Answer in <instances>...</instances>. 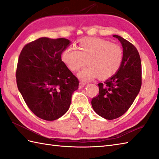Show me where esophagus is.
<instances>
[{
    "label": "esophagus",
    "instance_id": "34e87169",
    "mask_svg": "<svg viewBox=\"0 0 159 159\" xmlns=\"http://www.w3.org/2000/svg\"><path fill=\"white\" fill-rule=\"evenodd\" d=\"M85 84H86L85 82H80V85H79V88H80V89H82V88L84 87V86H85Z\"/></svg>",
    "mask_w": 159,
    "mask_h": 159
}]
</instances>
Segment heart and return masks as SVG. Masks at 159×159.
I'll return each mask as SVG.
<instances>
[{"label":"heart","instance_id":"obj_1","mask_svg":"<svg viewBox=\"0 0 159 159\" xmlns=\"http://www.w3.org/2000/svg\"><path fill=\"white\" fill-rule=\"evenodd\" d=\"M77 48L69 47L62 54V60L73 72L78 71L87 61L88 67L80 72L83 81H91L99 76L107 79L114 75L123 61L122 48L100 38L82 39Z\"/></svg>","mask_w":159,"mask_h":159}]
</instances>
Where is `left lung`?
I'll list each match as a JSON object with an SVG mask.
<instances>
[{
  "label": "left lung",
  "instance_id": "left-lung-1",
  "mask_svg": "<svg viewBox=\"0 0 159 159\" xmlns=\"http://www.w3.org/2000/svg\"><path fill=\"white\" fill-rule=\"evenodd\" d=\"M123 48V61L120 70L104 83H99V94L92 99L93 109L107 120L122 116L129 109L142 84V67L139 53L129 41L113 35Z\"/></svg>",
  "mask_w": 159,
  "mask_h": 159
}]
</instances>
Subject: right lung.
Returning <instances> with one entry per match:
<instances>
[{
    "label": "right lung",
    "mask_w": 159,
    "mask_h": 159,
    "mask_svg": "<svg viewBox=\"0 0 159 159\" xmlns=\"http://www.w3.org/2000/svg\"><path fill=\"white\" fill-rule=\"evenodd\" d=\"M70 41L39 38L27 43L20 53L16 77L19 91L35 116L58 119L69 109L79 80L61 60Z\"/></svg>",
    "instance_id": "right-lung-1"
}]
</instances>
